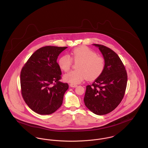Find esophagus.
<instances>
[{"label": "esophagus", "mask_w": 148, "mask_h": 148, "mask_svg": "<svg viewBox=\"0 0 148 148\" xmlns=\"http://www.w3.org/2000/svg\"><path fill=\"white\" fill-rule=\"evenodd\" d=\"M70 86L72 87V88H76V87L77 86V85L76 84H71Z\"/></svg>", "instance_id": "obj_1"}]
</instances>
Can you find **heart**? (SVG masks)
Wrapping results in <instances>:
<instances>
[{"label":"heart","mask_w":148,"mask_h":148,"mask_svg":"<svg viewBox=\"0 0 148 148\" xmlns=\"http://www.w3.org/2000/svg\"><path fill=\"white\" fill-rule=\"evenodd\" d=\"M71 55L75 62H79L77 65V69L64 75L65 82L77 84L86 77L88 80H94L98 78L105 69L104 58L98 56L95 52L88 47L82 46L74 49L71 52ZM72 58L68 55L59 58L58 64L62 71L66 72L70 69L72 64Z\"/></svg>","instance_id":"obj_1"}]
</instances>
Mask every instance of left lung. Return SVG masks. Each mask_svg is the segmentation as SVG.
<instances>
[{
	"label": "left lung",
	"mask_w": 148,
	"mask_h": 148,
	"mask_svg": "<svg viewBox=\"0 0 148 148\" xmlns=\"http://www.w3.org/2000/svg\"><path fill=\"white\" fill-rule=\"evenodd\" d=\"M99 48L106 63L103 73L92 85H87L85 106L93 113L104 115L113 110L122 101L127 88V71L119 56L104 45L93 44Z\"/></svg>",
	"instance_id": "1"
}]
</instances>
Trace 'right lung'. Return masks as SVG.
I'll return each mask as SVG.
<instances>
[{
    "mask_svg": "<svg viewBox=\"0 0 148 148\" xmlns=\"http://www.w3.org/2000/svg\"><path fill=\"white\" fill-rule=\"evenodd\" d=\"M66 48L42 47L31 56L21 69L22 96L27 106L39 114H52L62 105L69 86L59 81L62 72L57 59Z\"/></svg>",
    "mask_w": 148,
    "mask_h": 148,
    "instance_id": "1",
    "label": "right lung"
}]
</instances>
